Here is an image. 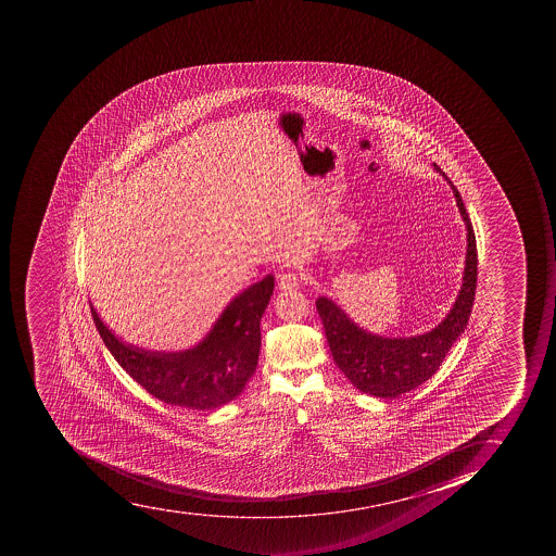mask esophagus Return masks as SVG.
<instances>
[{"mask_svg": "<svg viewBox=\"0 0 556 556\" xmlns=\"http://www.w3.org/2000/svg\"><path fill=\"white\" fill-rule=\"evenodd\" d=\"M302 276L295 271H287L278 275V287L280 290H293L298 289L301 285Z\"/></svg>", "mask_w": 556, "mask_h": 556, "instance_id": "obj_1", "label": "esophagus"}]
</instances>
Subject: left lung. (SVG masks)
Here are the masks:
<instances>
[{
	"label": "left lung",
	"mask_w": 556,
	"mask_h": 556,
	"mask_svg": "<svg viewBox=\"0 0 556 556\" xmlns=\"http://www.w3.org/2000/svg\"><path fill=\"white\" fill-rule=\"evenodd\" d=\"M434 168L440 170L438 165ZM451 186L468 228V254L459 298L442 324L422 336L386 339L356 327L344 311L327 298L316 301L333 362L362 393L374 394L377 399H394L428 381L468 325L477 290V238L463 198L454 184Z\"/></svg>",
	"instance_id": "obj_1"
}]
</instances>
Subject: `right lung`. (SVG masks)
Returning <instances> with one entry per match:
<instances>
[{
  "instance_id": "add662e5",
  "label": "right lung",
  "mask_w": 556,
  "mask_h": 556,
  "mask_svg": "<svg viewBox=\"0 0 556 556\" xmlns=\"http://www.w3.org/2000/svg\"><path fill=\"white\" fill-rule=\"evenodd\" d=\"M275 290L267 275L232 299L212 332L193 350L151 353L123 344L92 309L93 324L105 348L123 370L154 399L179 407H220L237 399L254 376L261 350V318Z\"/></svg>"
}]
</instances>
